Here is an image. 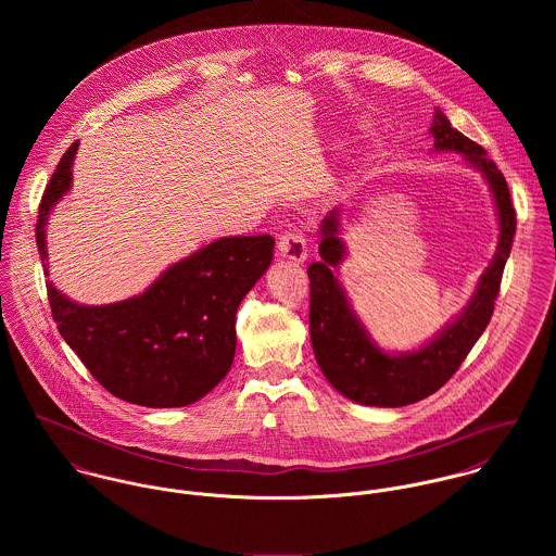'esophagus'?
<instances>
[{"mask_svg": "<svg viewBox=\"0 0 556 556\" xmlns=\"http://www.w3.org/2000/svg\"><path fill=\"white\" fill-rule=\"evenodd\" d=\"M278 254L291 263H304L308 258L306 239L300 233H282L278 238Z\"/></svg>", "mask_w": 556, "mask_h": 556, "instance_id": "obj_1", "label": "esophagus"}]
</instances>
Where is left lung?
Returning <instances> with one entry per match:
<instances>
[{
  "mask_svg": "<svg viewBox=\"0 0 556 556\" xmlns=\"http://www.w3.org/2000/svg\"><path fill=\"white\" fill-rule=\"evenodd\" d=\"M430 135L432 152H454L481 173L498 218L494 256L477 280L476 293L458 317L452 318L426 344L413 351L381 349L338 280V267L346 258L340 238V210H331L320 223V261L308 267L311 278V340L318 368L340 394L366 406L396 408L419 402L441 390L460 368L485 325L498 295L503 267L516 233V212L503 173L463 132L452 128L441 109L434 111Z\"/></svg>",
  "mask_w": 556,
  "mask_h": 556,
  "instance_id": "left-lung-1",
  "label": "left lung"
}]
</instances>
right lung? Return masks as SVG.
Wrapping results in <instances>:
<instances>
[{
  "label": "right lung",
  "mask_w": 556,
  "mask_h": 556,
  "mask_svg": "<svg viewBox=\"0 0 556 556\" xmlns=\"http://www.w3.org/2000/svg\"><path fill=\"white\" fill-rule=\"evenodd\" d=\"M75 141L45 190L36 243L49 274L47 225L73 186ZM271 236L220 238L168 265L139 295L85 306L47 282L62 338L93 379L126 402L173 408L210 394L236 357L239 304L274 258Z\"/></svg>",
  "instance_id": "add662e5"
}]
</instances>
